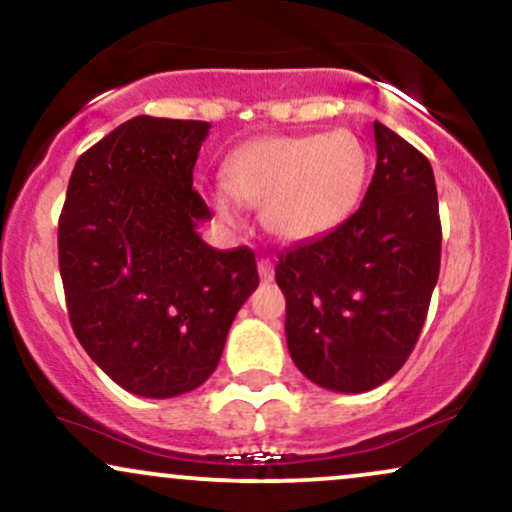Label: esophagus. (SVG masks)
Wrapping results in <instances>:
<instances>
[{
  "instance_id": "1",
  "label": "esophagus",
  "mask_w": 512,
  "mask_h": 512,
  "mask_svg": "<svg viewBox=\"0 0 512 512\" xmlns=\"http://www.w3.org/2000/svg\"><path fill=\"white\" fill-rule=\"evenodd\" d=\"M257 272H260L262 281H272L274 279V262L264 257V260L257 262Z\"/></svg>"
}]
</instances>
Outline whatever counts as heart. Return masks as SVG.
Masks as SVG:
<instances>
[{"label":"heart","instance_id":"1","mask_svg":"<svg viewBox=\"0 0 512 512\" xmlns=\"http://www.w3.org/2000/svg\"><path fill=\"white\" fill-rule=\"evenodd\" d=\"M369 157L350 131L274 135L238 147L224 164L212 205L226 224H240V206L262 205V224L288 243L336 231L360 205Z\"/></svg>","mask_w":512,"mask_h":512}]
</instances>
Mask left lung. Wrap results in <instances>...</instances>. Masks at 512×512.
I'll list each match as a JSON object with an SVG mask.
<instances>
[{"mask_svg": "<svg viewBox=\"0 0 512 512\" xmlns=\"http://www.w3.org/2000/svg\"><path fill=\"white\" fill-rule=\"evenodd\" d=\"M377 169L353 217L279 255L286 341L317 386L365 393L405 365L427 319L441 264L429 159L374 121Z\"/></svg>", "mask_w": 512, "mask_h": 512, "instance_id": "8db88e82", "label": "left lung"}]
</instances>
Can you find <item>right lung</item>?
Returning <instances> with one entry per match:
<instances>
[{"label": "right lung", "mask_w": 512, "mask_h": 512, "mask_svg": "<svg viewBox=\"0 0 512 512\" xmlns=\"http://www.w3.org/2000/svg\"><path fill=\"white\" fill-rule=\"evenodd\" d=\"M207 121L135 116L78 157L59 217V272L80 346L121 389L174 398L219 365L255 252L214 250L193 188Z\"/></svg>", "instance_id": "add662e5"}]
</instances>
